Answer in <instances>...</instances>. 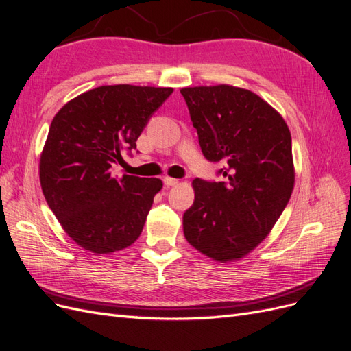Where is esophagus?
I'll return each mask as SVG.
<instances>
[{
	"instance_id": "esophagus-1",
	"label": "esophagus",
	"mask_w": 351,
	"mask_h": 351,
	"mask_svg": "<svg viewBox=\"0 0 351 351\" xmlns=\"http://www.w3.org/2000/svg\"><path fill=\"white\" fill-rule=\"evenodd\" d=\"M162 182H164V184L165 186H176V184H178V180L177 178H171V177H164L162 178Z\"/></svg>"
}]
</instances>
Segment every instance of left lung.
I'll return each instance as SVG.
<instances>
[{
	"mask_svg": "<svg viewBox=\"0 0 351 351\" xmlns=\"http://www.w3.org/2000/svg\"><path fill=\"white\" fill-rule=\"evenodd\" d=\"M199 145L222 162L226 182L195 178V202L183 215L186 240L227 262L253 250L289 204L294 186L291 134L282 117L250 90L228 84L184 88Z\"/></svg>",
	"mask_w": 351,
	"mask_h": 351,
	"instance_id": "obj_1",
	"label": "left lung"
}]
</instances>
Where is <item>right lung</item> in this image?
Here are the masks:
<instances>
[{
    "instance_id": "right-lung-1",
    "label": "right lung",
    "mask_w": 351,
    "mask_h": 351,
    "mask_svg": "<svg viewBox=\"0 0 351 351\" xmlns=\"http://www.w3.org/2000/svg\"><path fill=\"white\" fill-rule=\"evenodd\" d=\"M171 88L114 84L79 95L51 123L39 162L47 204L83 249L110 253L129 247L143 230L162 189L159 178L114 176L112 164L132 155Z\"/></svg>"
}]
</instances>
